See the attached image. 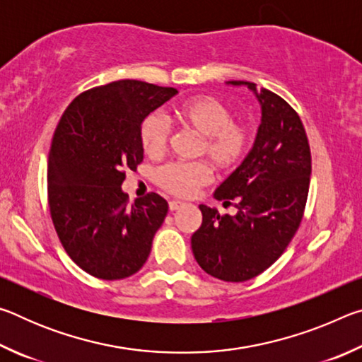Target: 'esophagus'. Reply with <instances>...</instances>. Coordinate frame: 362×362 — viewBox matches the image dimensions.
Segmentation results:
<instances>
[{
  "label": "esophagus",
  "mask_w": 362,
  "mask_h": 362,
  "mask_svg": "<svg viewBox=\"0 0 362 362\" xmlns=\"http://www.w3.org/2000/svg\"><path fill=\"white\" fill-rule=\"evenodd\" d=\"M182 206H183L182 201H170V203H169V211L174 212V211H177V209H180Z\"/></svg>",
  "instance_id": "1"
}]
</instances>
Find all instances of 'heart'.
Here are the masks:
<instances>
[{"mask_svg": "<svg viewBox=\"0 0 362 362\" xmlns=\"http://www.w3.org/2000/svg\"><path fill=\"white\" fill-rule=\"evenodd\" d=\"M177 121L203 137L199 155H206L220 170H231L246 158L252 144V126L233 119L231 108L212 95H196L175 107ZM140 145L148 156H161L170 140V126L159 113H148L140 122ZM212 180L206 163H169L156 170V183L179 198H192Z\"/></svg>", "mask_w": 362, "mask_h": 362, "instance_id": "obj_1", "label": "heart"}]
</instances>
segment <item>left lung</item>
Listing matches in <instances>:
<instances>
[{"instance_id": "1", "label": "left lung", "mask_w": 362, "mask_h": 362, "mask_svg": "<svg viewBox=\"0 0 362 362\" xmlns=\"http://www.w3.org/2000/svg\"><path fill=\"white\" fill-rule=\"evenodd\" d=\"M262 124L255 144L243 164L214 196L231 204L236 216H220L199 206L203 223L192 236L196 262L211 276L243 283L276 262L296 235L306 206L311 174L308 137L298 113L268 89L257 93Z\"/></svg>"}]
</instances>
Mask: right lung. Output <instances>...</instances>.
<instances>
[{
  "label": "right lung",
  "mask_w": 362,
  "mask_h": 362,
  "mask_svg": "<svg viewBox=\"0 0 362 362\" xmlns=\"http://www.w3.org/2000/svg\"><path fill=\"white\" fill-rule=\"evenodd\" d=\"M174 88L119 79L73 99L54 131L47 201L54 228L76 265L99 279H124L144 267L168 201L148 193L129 204L126 170L144 161L140 122Z\"/></svg>",
  "instance_id": "add662e5"
}]
</instances>
